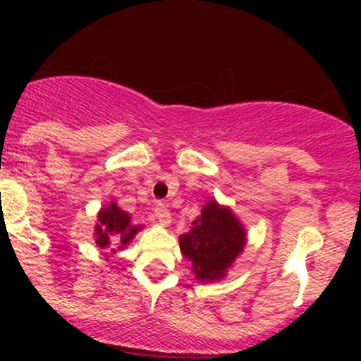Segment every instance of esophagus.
<instances>
[{"label":"esophagus","instance_id":"34e87169","mask_svg":"<svg viewBox=\"0 0 361 361\" xmlns=\"http://www.w3.org/2000/svg\"><path fill=\"white\" fill-rule=\"evenodd\" d=\"M154 214H155V218H157V221L160 225H169L171 224V213H169V209L166 207V204H162V202L155 204Z\"/></svg>","mask_w":361,"mask_h":361}]
</instances>
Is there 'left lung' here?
<instances>
[{"label":"left lung","mask_w":361,"mask_h":361,"mask_svg":"<svg viewBox=\"0 0 361 361\" xmlns=\"http://www.w3.org/2000/svg\"><path fill=\"white\" fill-rule=\"evenodd\" d=\"M194 227L180 238L181 253L192 260L199 281H214L225 276L245 246V228L231 209L209 201L201 209Z\"/></svg>","instance_id":"left-lung-1"}]
</instances>
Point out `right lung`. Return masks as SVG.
<instances>
[{"instance_id": "right-lung-1", "label": "right lung", "mask_w": 361, "mask_h": 361, "mask_svg": "<svg viewBox=\"0 0 361 361\" xmlns=\"http://www.w3.org/2000/svg\"><path fill=\"white\" fill-rule=\"evenodd\" d=\"M140 228L141 227L130 224V216L126 211L120 209L116 204H110L99 213V224L96 227V243L99 248H110L115 251L113 246H126Z\"/></svg>"}]
</instances>
